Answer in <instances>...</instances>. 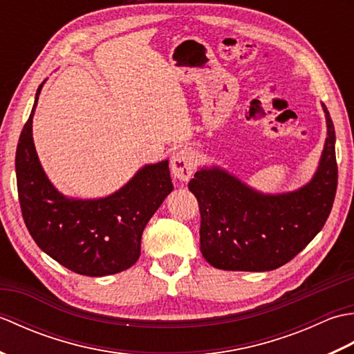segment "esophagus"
Returning a JSON list of instances; mask_svg holds the SVG:
<instances>
[{
	"label": "esophagus",
	"mask_w": 354,
	"mask_h": 354,
	"mask_svg": "<svg viewBox=\"0 0 354 354\" xmlns=\"http://www.w3.org/2000/svg\"><path fill=\"white\" fill-rule=\"evenodd\" d=\"M194 171V155L190 149H181L173 155L171 173L179 181H189Z\"/></svg>",
	"instance_id": "obj_1"
}]
</instances>
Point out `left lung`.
Here are the masks:
<instances>
[{"label":"left lung","instance_id":"left-lung-1","mask_svg":"<svg viewBox=\"0 0 354 354\" xmlns=\"http://www.w3.org/2000/svg\"><path fill=\"white\" fill-rule=\"evenodd\" d=\"M327 138L312 181L292 193L261 194L221 169H202L189 183L201 213V252L223 270L263 272L290 261L332 212L337 164L335 126L326 104Z\"/></svg>","mask_w":354,"mask_h":354}]
</instances>
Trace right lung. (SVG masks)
Listing matches in <instances>:
<instances>
[{
    "instance_id": "right-lung-1",
    "label": "right lung",
    "mask_w": 354,
    "mask_h": 354,
    "mask_svg": "<svg viewBox=\"0 0 354 354\" xmlns=\"http://www.w3.org/2000/svg\"><path fill=\"white\" fill-rule=\"evenodd\" d=\"M41 88L15 158L21 213L30 236L45 254L76 274L103 277L129 269L141 254L142 230L173 190L169 161L142 167L108 198H65L45 176L35 150L32 122Z\"/></svg>"
}]
</instances>
